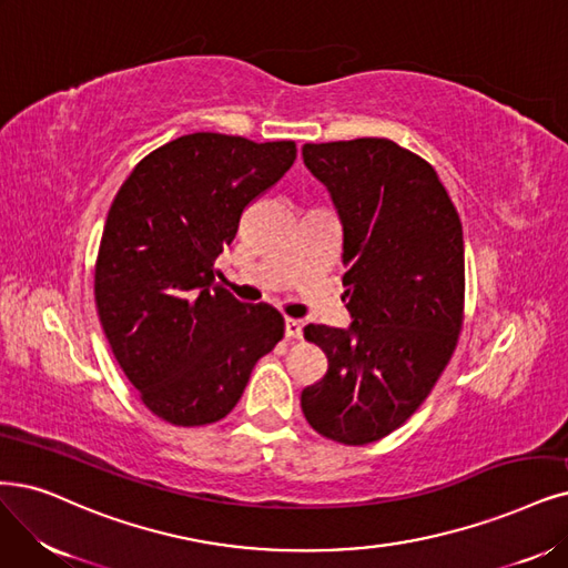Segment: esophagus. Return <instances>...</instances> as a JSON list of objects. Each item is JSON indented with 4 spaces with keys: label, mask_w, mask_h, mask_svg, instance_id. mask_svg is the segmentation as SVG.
I'll use <instances>...</instances> for the list:
<instances>
[{
    "label": "esophagus",
    "mask_w": 568,
    "mask_h": 568,
    "mask_svg": "<svg viewBox=\"0 0 568 568\" xmlns=\"http://www.w3.org/2000/svg\"><path fill=\"white\" fill-rule=\"evenodd\" d=\"M304 323L297 318H285V337L287 339H302Z\"/></svg>",
    "instance_id": "1"
}]
</instances>
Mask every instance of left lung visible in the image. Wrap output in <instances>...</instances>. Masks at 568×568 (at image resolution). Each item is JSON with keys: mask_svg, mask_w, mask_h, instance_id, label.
Segmentation results:
<instances>
[{"mask_svg": "<svg viewBox=\"0 0 568 568\" xmlns=\"http://www.w3.org/2000/svg\"><path fill=\"white\" fill-rule=\"evenodd\" d=\"M344 226L348 329L306 325L327 355L302 390L311 428L361 447L400 428L449 365L464 327V229L435 168L386 138L302 146Z\"/></svg>", "mask_w": 568, "mask_h": 568, "instance_id": "left-lung-1", "label": "left lung"}]
</instances>
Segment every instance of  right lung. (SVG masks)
Here are the masks:
<instances>
[{"instance_id":"add662e5","label":"right lung","mask_w":568,"mask_h":568,"mask_svg":"<svg viewBox=\"0 0 568 568\" xmlns=\"http://www.w3.org/2000/svg\"><path fill=\"white\" fill-rule=\"evenodd\" d=\"M295 159L292 140L182 135L146 154L112 201L95 260L98 318L142 405L168 424L220 422L283 339L278 308L239 302L215 281V260Z\"/></svg>"}]
</instances>
